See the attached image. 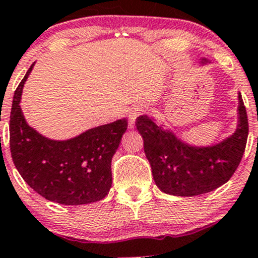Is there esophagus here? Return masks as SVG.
Listing matches in <instances>:
<instances>
[{
  "label": "esophagus",
  "mask_w": 258,
  "mask_h": 258,
  "mask_svg": "<svg viewBox=\"0 0 258 258\" xmlns=\"http://www.w3.org/2000/svg\"><path fill=\"white\" fill-rule=\"evenodd\" d=\"M145 110H147V108H145L143 104H138V105H134V107L130 108V109L128 110L130 128H133V126H134L135 119H137L139 115H142V114H144Z\"/></svg>",
  "instance_id": "1"
}]
</instances>
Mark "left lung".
Returning <instances> with one entry per match:
<instances>
[{
  "instance_id": "obj_1",
  "label": "left lung",
  "mask_w": 258,
  "mask_h": 258,
  "mask_svg": "<svg viewBox=\"0 0 258 258\" xmlns=\"http://www.w3.org/2000/svg\"><path fill=\"white\" fill-rule=\"evenodd\" d=\"M135 125L144 139L145 155L156 186L176 196L201 195L227 182L240 165L248 135L247 113L241 93L237 129L230 138L212 147L182 143L174 133L158 125L148 115L137 118Z\"/></svg>"
}]
</instances>
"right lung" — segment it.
I'll use <instances>...</instances> for the list:
<instances>
[{"instance_id": "1", "label": "right lung", "mask_w": 258, "mask_h": 258, "mask_svg": "<svg viewBox=\"0 0 258 258\" xmlns=\"http://www.w3.org/2000/svg\"><path fill=\"white\" fill-rule=\"evenodd\" d=\"M26 73L13 95L10 149L13 164L26 182L47 200L83 205L104 199L111 186V158L128 128L125 118L97 126L70 140H50L31 128L20 102Z\"/></svg>"}]
</instances>
